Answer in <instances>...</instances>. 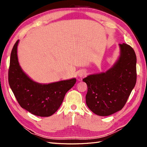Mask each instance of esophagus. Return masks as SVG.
Listing matches in <instances>:
<instances>
[{"mask_svg": "<svg viewBox=\"0 0 147 147\" xmlns=\"http://www.w3.org/2000/svg\"><path fill=\"white\" fill-rule=\"evenodd\" d=\"M78 75L79 77L82 78V77L85 76V75H86V72H84V70H80L79 72H78Z\"/></svg>", "mask_w": 147, "mask_h": 147, "instance_id": "obj_1", "label": "esophagus"}]
</instances>
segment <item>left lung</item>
<instances>
[{
  "label": "left lung",
  "mask_w": 147,
  "mask_h": 147,
  "mask_svg": "<svg viewBox=\"0 0 147 147\" xmlns=\"http://www.w3.org/2000/svg\"><path fill=\"white\" fill-rule=\"evenodd\" d=\"M119 46V56L112 67L83 79L88 86L86 105L99 116H109L121 110L136 85L135 51L126 43Z\"/></svg>",
  "instance_id": "left-lung-1"
}]
</instances>
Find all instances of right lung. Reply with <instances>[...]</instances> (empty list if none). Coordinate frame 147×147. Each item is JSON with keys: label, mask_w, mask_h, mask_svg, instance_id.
<instances>
[{"label": "right lung", "mask_w": 147, "mask_h": 147, "mask_svg": "<svg viewBox=\"0 0 147 147\" xmlns=\"http://www.w3.org/2000/svg\"><path fill=\"white\" fill-rule=\"evenodd\" d=\"M19 40L11 53L8 83L22 108L38 117L51 116L63 103L64 96L76 83V78L41 84L30 78L22 70L17 55Z\"/></svg>", "instance_id": "right-lung-1"}]
</instances>
